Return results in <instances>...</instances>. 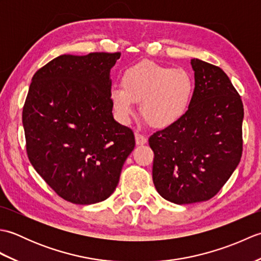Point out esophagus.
Wrapping results in <instances>:
<instances>
[{"label":"esophagus","mask_w":261,"mask_h":261,"mask_svg":"<svg viewBox=\"0 0 261 261\" xmlns=\"http://www.w3.org/2000/svg\"><path fill=\"white\" fill-rule=\"evenodd\" d=\"M135 137H136V143L138 146H143L147 143V138L145 136H142L141 134H139V132H136Z\"/></svg>","instance_id":"obj_1"}]
</instances>
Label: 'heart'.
<instances>
[{
	"mask_svg": "<svg viewBox=\"0 0 261 261\" xmlns=\"http://www.w3.org/2000/svg\"><path fill=\"white\" fill-rule=\"evenodd\" d=\"M121 87L109 93L118 119L127 122L140 104L142 118L153 129H167L185 118L190 110L195 84L191 74L152 62H140L124 70Z\"/></svg>",
	"mask_w": 261,
	"mask_h": 261,
	"instance_id": "heart-1",
	"label": "heart"
}]
</instances>
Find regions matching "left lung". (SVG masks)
I'll use <instances>...</instances> for the list:
<instances>
[{
  "label": "left lung",
  "mask_w": 261,
  "mask_h": 261,
  "mask_svg": "<svg viewBox=\"0 0 261 261\" xmlns=\"http://www.w3.org/2000/svg\"><path fill=\"white\" fill-rule=\"evenodd\" d=\"M191 65L195 92L185 118L149 138L154 187L160 196L179 205L212 198L242 154L240 95L218 66L197 58Z\"/></svg>",
  "instance_id": "left-lung-1"
}]
</instances>
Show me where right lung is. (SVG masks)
<instances>
[{"instance_id": "right-lung-1", "label": "right lung", "mask_w": 261, "mask_h": 261, "mask_svg": "<svg viewBox=\"0 0 261 261\" xmlns=\"http://www.w3.org/2000/svg\"><path fill=\"white\" fill-rule=\"evenodd\" d=\"M120 53L62 55L33 75L22 123L33 168L60 197L90 205L119 184L135 135L113 118L111 68Z\"/></svg>"}]
</instances>
